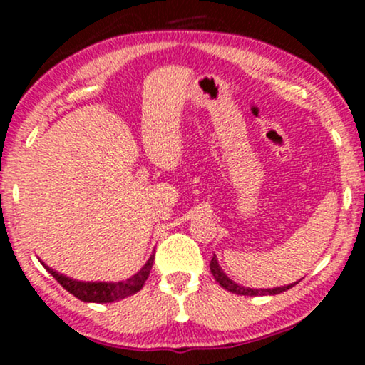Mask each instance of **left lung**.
<instances>
[{"mask_svg": "<svg viewBox=\"0 0 365 365\" xmlns=\"http://www.w3.org/2000/svg\"><path fill=\"white\" fill-rule=\"evenodd\" d=\"M209 267H211V272L216 281L221 284V287L226 289V291L232 292V294H237V296H276V294H281L284 291H287V289H291L296 286L299 282H294V284H287V286H281V287H272V289H251V287H244V286H239L234 281H231L224 271L219 266L217 259H216V254H214L212 259H211V264H209Z\"/></svg>", "mask_w": 365, "mask_h": 365, "instance_id": "1", "label": "left lung"}]
</instances>
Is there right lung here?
I'll list each match as a JSON object with an SVG mask.
<instances>
[{
    "label": "right lung",
    "instance_id": "add662e5",
    "mask_svg": "<svg viewBox=\"0 0 365 365\" xmlns=\"http://www.w3.org/2000/svg\"><path fill=\"white\" fill-rule=\"evenodd\" d=\"M154 262V254L149 256L146 264L139 269V271L129 279L119 282H83L76 281V279L66 277L64 274H59L53 271L51 267L44 266V269L66 289L69 294H73L74 297H78L83 302H98V304H106V302H116L121 299H126L129 296L139 292L144 286V282L148 281L149 272H151Z\"/></svg>",
    "mask_w": 365,
    "mask_h": 365
}]
</instances>
